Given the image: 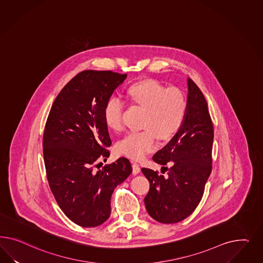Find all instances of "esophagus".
I'll use <instances>...</instances> for the list:
<instances>
[{
  "label": "esophagus",
  "instance_id": "esophagus-1",
  "mask_svg": "<svg viewBox=\"0 0 263 263\" xmlns=\"http://www.w3.org/2000/svg\"><path fill=\"white\" fill-rule=\"evenodd\" d=\"M132 167H133V174H134V175H138V174L141 172V167H140V166H139L136 162H133Z\"/></svg>",
  "mask_w": 263,
  "mask_h": 263
}]
</instances>
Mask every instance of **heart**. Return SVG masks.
I'll use <instances>...</instances> for the list:
<instances>
[{"label":"heart","mask_w":263,"mask_h":263,"mask_svg":"<svg viewBox=\"0 0 263 263\" xmlns=\"http://www.w3.org/2000/svg\"><path fill=\"white\" fill-rule=\"evenodd\" d=\"M130 105L143 110L142 131L129 133L118 142L120 154L133 160L143 159L155 147L156 138L161 142L173 139L180 130L188 110V101L183 91L167 88L156 80L146 78L131 84L125 90ZM122 104L117 99L107 101L103 118L107 127L114 131L122 128Z\"/></svg>","instance_id":"obj_1"}]
</instances>
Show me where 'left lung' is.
I'll return each mask as SVG.
<instances>
[{"mask_svg": "<svg viewBox=\"0 0 263 263\" xmlns=\"http://www.w3.org/2000/svg\"><path fill=\"white\" fill-rule=\"evenodd\" d=\"M188 110L176 135L153 156L167 167V176L143 167L151 187L144 198L152 218L163 223H178L191 215L203 196L212 171L214 129L203 93L188 79Z\"/></svg>", "mask_w": 263, "mask_h": 263, "instance_id": "obj_1", "label": "left lung"}]
</instances>
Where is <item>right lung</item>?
Wrapping results in <instances>:
<instances>
[{"label": "right lung", "mask_w": 263, "mask_h": 263, "mask_svg": "<svg viewBox=\"0 0 263 263\" xmlns=\"http://www.w3.org/2000/svg\"><path fill=\"white\" fill-rule=\"evenodd\" d=\"M126 77L111 70L80 72L57 96L45 124L43 157L50 189L66 217L84 228L108 220L112 192L132 173L125 157L96 168L110 156L104 106Z\"/></svg>", "instance_id": "1"}]
</instances>
